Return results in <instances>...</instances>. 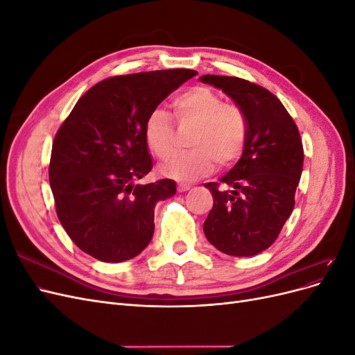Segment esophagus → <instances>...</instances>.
Here are the masks:
<instances>
[{
	"label": "esophagus",
	"mask_w": 355,
	"mask_h": 355,
	"mask_svg": "<svg viewBox=\"0 0 355 355\" xmlns=\"http://www.w3.org/2000/svg\"><path fill=\"white\" fill-rule=\"evenodd\" d=\"M189 188H191L189 184H179V185H178V191H179V192H185V191H188Z\"/></svg>",
	"instance_id": "1"
}]
</instances>
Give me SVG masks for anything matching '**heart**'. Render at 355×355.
<instances>
[{"label":"heart","instance_id":"b5f03b06","mask_svg":"<svg viewBox=\"0 0 355 355\" xmlns=\"http://www.w3.org/2000/svg\"><path fill=\"white\" fill-rule=\"evenodd\" d=\"M180 124H196L191 139L194 151L171 158L163 166V173L192 180L210 175L214 161L230 167L245 146L247 120L237 105L225 103L222 96L209 87H192L178 94L171 102ZM145 137L149 149L159 159H168L176 151L175 128L164 110H154L145 123Z\"/></svg>","mask_w":355,"mask_h":355}]
</instances>
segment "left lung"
Returning a JSON list of instances; mask_svg holds the SVG:
<instances>
[{
	"instance_id": "obj_1",
	"label": "left lung",
	"mask_w": 355,
	"mask_h": 355,
	"mask_svg": "<svg viewBox=\"0 0 355 355\" xmlns=\"http://www.w3.org/2000/svg\"><path fill=\"white\" fill-rule=\"evenodd\" d=\"M237 103L247 120L245 146L239 163L220 182H209L213 207L204 222L210 244L230 256H254L278 237L295 207L304 166L299 130L271 92L237 77L202 75Z\"/></svg>"
}]
</instances>
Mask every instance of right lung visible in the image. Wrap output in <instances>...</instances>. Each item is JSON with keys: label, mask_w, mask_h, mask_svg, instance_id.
I'll return each mask as SVG.
<instances>
[{"label": "right lung", "mask_w": 355, "mask_h": 355, "mask_svg": "<svg viewBox=\"0 0 355 355\" xmlns=\"http://www.w3.org/2000/svg\"><path fill=\"white\" fill-rule=\"evenodd\" d=\"M192 69L116 75L85 92L56 133L49 178L58 218L102 262L137 256L154 235V209L176 194L171 179L135 184L153 168L145 123Z\"/></svg>", "instance_id": "1"}]
</instances>
